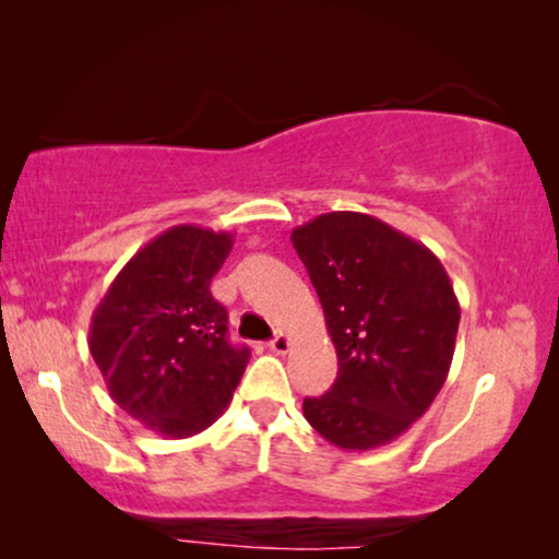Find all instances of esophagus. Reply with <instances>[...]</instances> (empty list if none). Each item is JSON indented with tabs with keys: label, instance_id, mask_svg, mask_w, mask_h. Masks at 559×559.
I'll use <instances>...</instances> for the list:
<instances>
[{
	"label": "esophagus",
	"instance_id": "obj_1",
	"mask_svg": "<svg viewBox=\"0 0 559 559\" xmlns=\"http://www.w3.org/2000/svg\"><path fill=\"white\" fill-rule=\"evenodd\" d=\"M289 346H293V338H289V335H287L285 331H280V333L274 335V338L270 341V348L274 350V354H280V356H285L287 350H289Z\"/></svg>",
	"mask_w": 559,
	"mask_h": 559
}]
</instances>
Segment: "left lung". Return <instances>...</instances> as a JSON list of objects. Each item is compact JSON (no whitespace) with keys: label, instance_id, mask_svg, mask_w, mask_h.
Masks as SVG:
<instances>
[{"label":"left lung","instance_id":"obj_1","mask_svg":"<svg viewBox=\"0 0 559 559\" xmlns=\"http://www.w3.org/2000/svg\"><path fill=\"white\" fill-rule=\"evenodd\" d=\"M338 356L302 415L335 448L373 450L430 409L453 364L461 305L440 259L384 221L333 211L293 231Z\"/></svg>","mask_w":559,"mask_h":559}]
</instances>
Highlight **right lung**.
<instances>
[{"label": "right lung", "mask_w": 559, "mask_h": 559, "mask_svg": "<svg viewBox=\"0 0 559 559\" xmlns=\"http://www.w3.org/2000/svg\"><path fill=\"white\" fill-rule=\"evenodd\" d=\"M234 234L180 224L136 251L96 305L88 350L111 400L170 440L203 432L231 402L249 348L226 338L211 280Z\"/></svg>", "instance_id": "right-lung-1"}]
</instances>
